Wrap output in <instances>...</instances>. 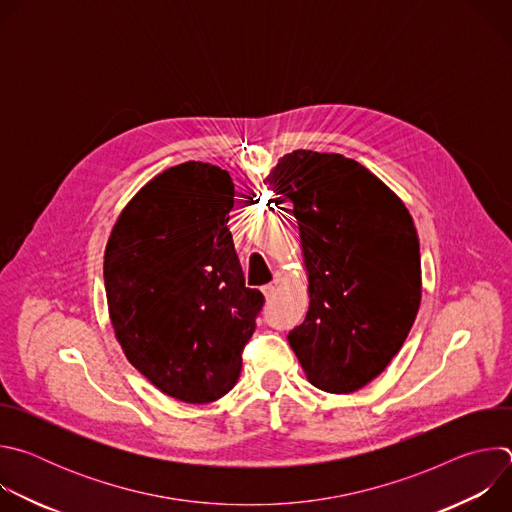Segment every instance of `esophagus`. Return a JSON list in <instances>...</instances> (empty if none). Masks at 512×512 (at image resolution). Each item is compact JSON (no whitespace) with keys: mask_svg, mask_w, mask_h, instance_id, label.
Segmentation results:
<instances>
[{"mask_svg":"<svg viewBox=\"0 0 512 512\" xmlns=\"http://www.w3.org/2000/svg\"><path fill=\"white\" fill-rule=\"evenodd\" d=\"M261 289H263V296L269 300V298H273V294H275V289H277V281H273V283H267V285H263Z\"/></svg>","mask_w":512,"mask_h":512,"instance_id":"34e87169","label":"esophagus"}]
</instances>
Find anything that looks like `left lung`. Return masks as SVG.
Wrapping results in <instances>:
<instances>
[{
  "mask_svg": "<svg viewBox=\"0 0 512 512\" xmlns=\"http://www.w3.org/2000/svg\"><path fill=\"white\" fill-rule=\"evenodd\" d=\"M267 184L294 204L310 281V310L289 346L318 389L358 391L387 369L419 310L413 218L375 174L340 154H287Z\"/></svg>",
  "mask_w": 512,
  "mask_h": 512,
  "instance_id": "left-lung-1",
  "label": "left lung"
}]
</instances>
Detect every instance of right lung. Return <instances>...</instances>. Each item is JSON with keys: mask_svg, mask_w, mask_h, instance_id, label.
<instances>
[{"mask_svg": "<svg viewBox=\"0 0 512 512\" xmlns=\"http://www.w3.org/2000/svg\"><path fill=\"white\" fill-rule=\"evenodd\" d=\"M233 196L229 172L174 166L123 208L105 249L107 304L127 360L184 403L235 387L265 302L245 285L227 229Z\"/></svg>", "mask_w": 512, "mask_h": 512, "instance_id": "right-lung-1", "label": "right lung"}]
</instances>
